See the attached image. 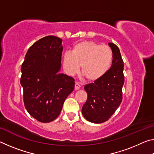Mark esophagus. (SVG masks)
I'll return each instance as SVG.
<instances>
[{
	"mask_svg": "<svg viewBox=\"0 0 154 154\" xmlns=\"http://www.w3.org/2000/svg\"><path fill=\"white\" fill-rule=\"evenodd\" d=\"M80 88V85L79 83L78 82H76L75 83V90H78Z\"/></svg>",
	"mask_w": 154,
	"mask_h": 154,
	"instance_id": "esophagus-1",
	"label": "esophagus"
}]
</instances>
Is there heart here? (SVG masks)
Segmentation results:
<instances>
[{"instance_id": "1", "label": "heart", "mask_w": 154, "mask_h": 154, "mask_svg": "<svg viewBox=\"0 0 154 154\" xmlns=\"http://www.w3.org/2000/svg\"><path fill=\"white\" fill-rule=\"evenodd\" d=\"M113 60V52L109 46L93 41H83L75 44L71 53L66 52L62 58L64 71L74 75L79 71L89 82H95L108 71Z\"/></svg>"}]
</instances>
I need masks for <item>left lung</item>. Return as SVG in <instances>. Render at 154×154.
<instances>
[{
	"label": "left lung",
	"mask_w": 154,
	"mask_h": 154,
	"mask_svg": "<svg viewBox=\"0 0 154 154\" xmlns=\"http://www.w3.org/2000/svg\"><path fill=\"white\" fill-rule=\"evenodd\" d=\"M108 45L113 52L110 69L100 79L84 87L88 99L82 106V114L86 120L95 124L108 120L122 100L124 62L118 47L111 43Z\"/></svg>",
	"instance_id": "obj_1"
}]
</instances>
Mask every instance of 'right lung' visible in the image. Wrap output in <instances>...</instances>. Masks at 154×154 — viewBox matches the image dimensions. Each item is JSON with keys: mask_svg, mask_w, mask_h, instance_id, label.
<instances>
[{"mask_svg": "<svg viewBox=\"0 0 154 154\" xmlns=\"http://www.w3.org/2000/svg\"><path fill=\"white\" fill-rule=\"evenodd\" d=\"M62 40L47 36L28 49L21 68L24 103L31 116L43 123L58 118L75 80L61 69Z\"/></svg>", "mask_w": 154, "mask_h": 154, "instance_id": "add662e5", "label": "right lung"}]
</instances>
